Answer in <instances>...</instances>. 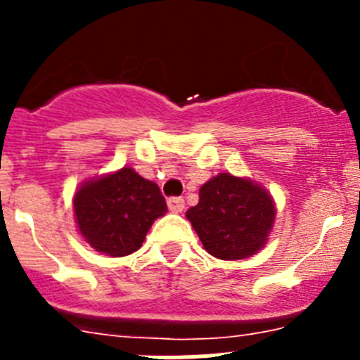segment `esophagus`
<instances>
[{"instance_id": "obj_1", "label": "esophagus", "mask_w": 360, "mask_h": 360, "mask_svg": "<svg viewBox=\"0 0 360 360\" xmlns=\"http://www.w3.org/2000/svg\"><path fill=\"white\" fill-rule=\"evenodd\" d=\"M167 207H169L171 212H182L184 207H186V202H184V198H180V196H171V198L167 200Z\"/></svg>"}]
</instances>
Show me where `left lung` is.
Masks as SVG:
<instances>
[{
  "label": "left lung",
  "instance_id": "obj_1",
  "mask_svg": "<svg viewBox=\"0 0 360 360\" xmlns=\"http://www.w3.org/2000/svg\"><path fill=\"white\" fill-rule=\"evenodd\" d=\"M274 214V202L265 189L229 173L203 184L198 205L186 212L203 249L219 259L256 254L265 245Z\"/></svg>",
  "mask_w": 360,
  "mask_h": 360
}]
</instances>
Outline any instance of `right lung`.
<instances>
[{"instance_id": "add662e5", "label": "right lung", "mask_w": 360, "mask_h": 360, "mask_svg": "<svg viewBox=\"0 0 360 360\" xmlns=\"http://www.w3.org/2000/svg\"><path fill=\"white\" fill-rule=\"evenodd\" d=\"M75 218L84 240L108 256H128L141 249L149 227L165 214L164 196L131 167L86 182L73 198Z\"/></svg>"}]
</instances>
